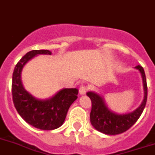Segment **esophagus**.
<instances>
[{
  "label": "esophagus",
  "instance_id": "obj_1",
  "mask_svg": "<svg viewBox=\"0 0 155 155\" xmlns=\"http://www.w3.org/2000/svg\"><path fill=\"white\" fill-rule=\"evenodd\" d=\"M87 86L85 85H81L80 87V88H79V93H80L81 94H84L86 93V91H87Z\"/></svg>",
  "mask_w": 155,
  "mask_h": 155
}]
</instances>
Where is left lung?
I'll use <instances>...</instances> for the list:
<instances>
[{
    "label": "left lung",
    "instance_id": "left-lung-1",
    "mask_svg": "<svg viewBox=\"0 0 155 155\" xmlns=\"http://www.w3.org/2000/svg\"><path fill=\"white\" fill-rule=\"evenodd\" d=\"M140 71L143 80L144 97L139 107L133 112L125 114H119L111 110L105 104L102 95L94 91H88L87 95L91 100V111L90 113V121L94 129L107 135H116L127 131L134 125L143 113L147 97V86L144 70L141 66L135 68Z\"/></svg>",
    "mask_w": 155,
    "mask_h": 155
}]
</instances>
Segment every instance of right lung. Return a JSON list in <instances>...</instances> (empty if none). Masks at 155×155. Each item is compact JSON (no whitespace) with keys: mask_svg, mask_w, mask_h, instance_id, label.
<instances>
[{"mask_svg":"<svg viewBox=\"0 0 155 155\" xmlns=\"http://www.w3.org/2000/svg\"><path fill=\"white\" fill-rule=\"evenodd\" d=\"M39 54L51 55L50 50H31L16 64L12 76V98L21 118L35 128L51 130L59 128L65 120L70 106L78 98L77 88H64L47 99H39L25 89L21 71L28 61Z\"/></svg>","mask_w":155,"mask_h":155,"instance_id":"right-lung-1","label":"right lung"}]
</instances>
